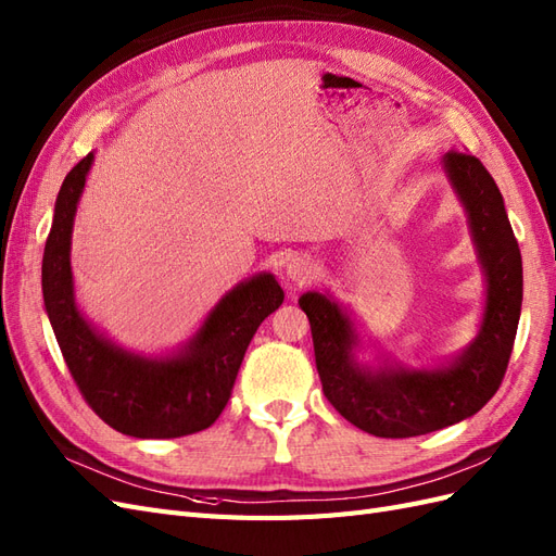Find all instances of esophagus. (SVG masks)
<instances>
[{"label":"esophagus","mask_w":556,"mask_h":556,"mask_svg":"<svg viewBox=\"0 0 556 556\" xmlns=\"http://www.w3.org/2000/svg\"><path fill=\"white\" fill-rule=\"evenodd\" d=\"M283 273H287V279L293 283V287H303V283H309L314 279L316 263L309 256H305V253H298V256L289 258Z\"/></svg>","instance_id":"esophagus-1"}]
</instances>
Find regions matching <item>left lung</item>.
<instances>
[{
  "instance_id": "8db88e82",
  "label": "left lung",
  "mask_w": 556,
  "mask_h": 556,
  "mask_svg": "<svg viewBox=\"0 0 556 556\" xmlns=\"http://www.w3.org/2000/svg\"><path fill=\"white\" fill-rule=\"evenodd\" d=\"M440 167L466 212L484 275L478 336L462 354L428 368H409L384 354L363 363L352 312L330 293L307 291L298 300L312 326L326 399L346 421L377 438L424 435L480 412L501 387L517 336L525 279L501 190L475 155L450 151Z\"/></svg>"
}]
</instances>
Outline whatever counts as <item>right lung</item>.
<instances>
[{
	"instance_id": "right-lung-1",
	"label": "right lung",
	"mask_w": 556,
	"mask_h": 556,
	"mask_svg": "<svg viewBox=\"0 0 556 556\" xmlns=\"http://www.w3.org/2000/svg\"><path fill=\"white\" fill-rule=\"evenodd\" d=\"M94 153L60 186L41 263V291L60 352L86 403L102 421L132 438H181L210 428L224 412L247 346L283 303L275 275L232 287L200 328L167 354L123 349L78 309L72 275V230Z\"/></svg>"
}]
</instances>
